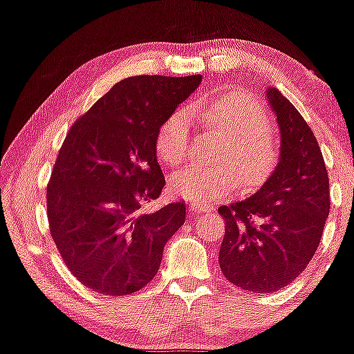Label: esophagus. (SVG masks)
<instances>
[{
	"mask_svg": "<svg viewBox=\"0 0 354 354\" xmlns=\"http://www.w3.org/2000/svg\"><path fill=\"white\" fill-rule=\"evenodd\" d=\"M209 211H211L209 206H193L189 209V214L196 216V214H203V212H209Z\"/></svg>",
	"mask_w": 354,
	"mask_h": 354,
	"instance_id": "esophagus-1",
	"label": "esophagus"
}]
</instances>
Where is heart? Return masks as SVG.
I'll use <instances>...</instances> for the list:
<instances>
[{
  "label": "heart",
  "mask_w": 354,
  "mask_h": 354,
  "mask_svg": "<svg viewBox=\"0 0 354 354\" xmlns=\"http://www.w3.org/2000/svg\"><path fill=\"white\" fill-rule=\"evenodd\" d=\"M193 112L224 135L218 166L191 165L173 174L171 189L196 204H209L232 193L241 183L261 186L275 169L280 147L269 130V115L259 100L242 92H224L194 104ZM189 122L185 110H173L156 133V151L165 163L178 165L188 156Z\"/></svg>",
  "instance_id": "heart-1"
}]
</instances>
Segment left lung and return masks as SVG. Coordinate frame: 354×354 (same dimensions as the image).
<instances>
[{
	"label": "left lung",
	"mask_w": 354,
	"mask_h": 354,
	"mask_svg": "<svg viewBox=\"0 0 354 354\" xmlns=\"http://www.w3.org/2000/svg\"><path fill=\"white\" fill-rule=\"evenodd\" d=\"M267 97L282 138L279 163L257 193L218 209L225 221L221 270L254 293L282 290L305 270L330 212L326 166L312 129L277 88Z\"/></svg>",
	"instance_id": "8db88e82"
}]
</instances>
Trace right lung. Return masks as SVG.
Wrapping results in <instances>:
<instances>
[{"instance_id":"1","label":"right lung","mask_w":354,"mask_h":354,"mask_svg":"<svg viewBox=\"0 0 354 354\" xmlns=\"http://www.w3.org/2000/svg\"><path fill=\"white\" fill-rule=\"evenodd\" d=\"M201 75L123 79L71 127L48 185L50 236L67 269L102 295L138 292L155 279L163 247L185 224L186 204L145 214L165 176L156 160L161 122Z\"/></svg>"}]
</instances>
